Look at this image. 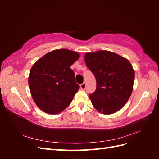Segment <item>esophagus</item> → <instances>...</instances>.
Masks as SVG:
<instances>
[{"mask_svg":"<svg viewBox=\"0 0 159 159\" xmlns=\"http://www.w3.org/2000/svg\"><path fill=\"white\" fill-rule=\"evenodd\" d=\"M80 89H81V90H85V88H86V83H83L82 84L80 85Z\"/></svg>","mask_w":159,"mask_h":159,"instance_id":"esophagus-1","label":"esophagus"}]
</instances>
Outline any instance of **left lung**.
Listing matches in <instances>:
<instances>
[{
	"label": "left lung",
	"instance_id": "left-lung-1",
	"mask_svg": "<svg viewBox=\"0 0 159 159\" xmlns=\"http://www.w3.org/2000/svg\"><path fill=\"white\" fill-rule=\"evenodd\" d=\"M85 62L94 74L96 90L89 95L99 112L111 114L125 105L133 92L134 71L127 59L100 50L85 55Z\"/></svg>",
	"mask_w": 159,
	"mask_h": 159
}]
</instances>
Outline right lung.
<instances>
[{
    "label": "right lung",
    "instance_id": "1",
    "mask_svg": "<svg viewBox=\"0 0 159 159\" xmlns=\"http://www.w3.org/2000/svg\"><path fill=\"white\" fill-rule=\"evenodd\" d=\"M79 54L66 49L55 50L39 59L31 67L29 86L40 109L57 114L68 107L79 89L70 66Z\"/></svg>",
    "mask_w": 159,
    "mask_h": 159
}]
</instances>
